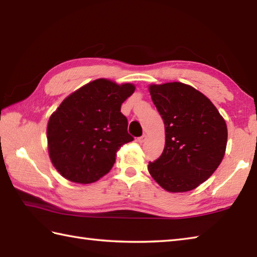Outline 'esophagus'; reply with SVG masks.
Wrapping results in <instances>:
<instances>
[{"instance_id": "obj_1", "label": "esophagus", "mask_w": 257, "mask_h": 257, "mask_svg": "<svg viewBox=\"0 0 257 257\" xmlns=\"http://www.w3.org/2000/svg\"><path fill=\"white\" fill-rule=\"evenodd\" d=\"M146 140H147V136H146V135H143V136H141V137L138 138V141H139L140 144L146 143Z\"/></svg>"}]
</instances>
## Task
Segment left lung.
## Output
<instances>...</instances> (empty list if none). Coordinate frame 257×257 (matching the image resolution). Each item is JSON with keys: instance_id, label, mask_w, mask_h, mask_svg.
<instances>
[{"instance_id": "1", "label": "left lung", "mask_w": 257, "mask_h": 257, "mask_svg": "<svg viewBox=\"0 0 257 257\" xmlns=\"http://www.w3.org/2000/svg\"><path fill=\"white\" fill-rule=\"evenodd\" d=\"M165 122L166 145L148 170L169 192H187L209 179L224 157L227 128L209 98L182 83L149 87Z\"/></svg>"}]
</instances>
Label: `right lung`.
<instances>
[{
  "label": "right lung",
  "mask_w": 257,
  "mask_h": 257,
  "mask_svg": "<svg viewBox=\"0 0 257 257\" xmlns=\"http://www.w3.org/2000/svg\"><path fill=\"white\" fill-rule=\"evenodd\" d=\"M133 84L96 79L70 94L47 124L48 154L56 170L76 183H91L110 171L116 152L134 138L121 103Z\"/></svg>",
  "instance_id": "1"
}]
</instances>
